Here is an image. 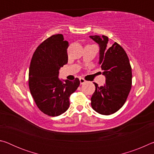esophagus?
I'll list each match as a JSON object with an SVG mask.
<instances>
[{"mask_svg": "<svg viewBox=\"0 0 154 154\" xmlns=\"http://www.w3.org/2000/svg\"><path fill=\"white\" fill-rule=\"evenodd\" d=\"M79 81H80L81 84H83V83H85V82H86V81H85L84 79H83V78H80Z\"/></svg>", "mask_w": 154, "mask_h": 154, "instance_id": "esophagus-1", "label": "esophagus"}]
</instances>
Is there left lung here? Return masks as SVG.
Segmentation results:
<instances>
[{
	"instance_id": "1",
	"label": "left lung",
	"mask_w": 154,
	"mask_h": 154,
	"mask_svg": "<svg viewBox=\"0 0 154 154\" xmlns=\"http://www.w3.org/2000/svg\"><path fill=\"white\" fill-rule=\"evenodd\" d=\"M100 46V62L106 83L96 90L91 98L94 111L102 115L113 114L122 107L132 87V69L128 57L118 43L110 46L108 37L90 36Z\"/></svg>"
}]
</instances>
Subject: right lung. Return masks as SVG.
<instances>
[{"label":"right lung","mask_w":154,"mask_h":154,"mask_svg":"<svg viewBox=\"0 0 154 154\" xmlns=\"http://www.w3.org/2000/svg\"><path fill=\"white\" fill-rule=\"evenodd\" d=\"M69 42L62 34L49 36L34 52L31 60L28 85L37 107L43 113L55 117L69 107V97L77 89L79 79H58L59 69L68 62Z\"/></svg>","instance_id":"add662e5"}]
</instances>
